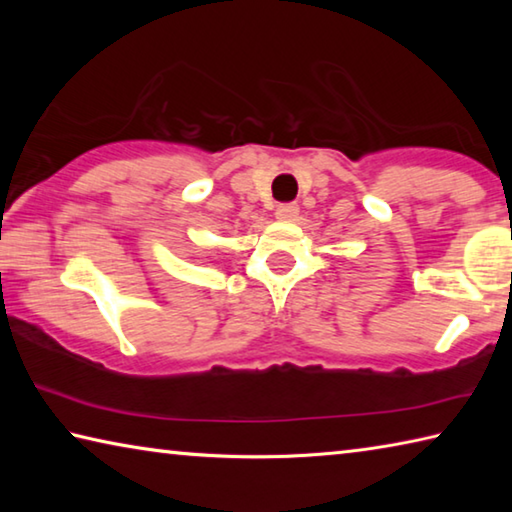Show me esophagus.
Returning <instances> with one entry per match:
<instances>
[{"instance_id": "1", "label": "esophagus", "mask_w": 512, "mask_h": 512, "mask_svg": "<svg viewBox=\"0 0 512 512\" xmlns=\"http://www.w3.org/2000/svg\"><path fill=\"white\" fill-rule=\"evenodd\" d=\"M298 212H300V207L296 203H282L275 207V216L280 221H296Z\"/></svg>"}]
</instances>
